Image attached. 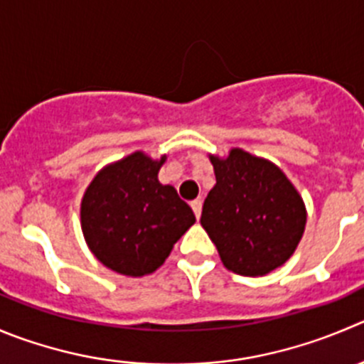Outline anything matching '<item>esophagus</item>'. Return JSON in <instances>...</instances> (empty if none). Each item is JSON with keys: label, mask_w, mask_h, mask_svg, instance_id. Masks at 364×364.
<instances>
[{"label": "esophagus", "mask_w": 364, "mask_h": 364, "mask_svg": "<svg viewBox=\"0 0 364 364\" xmlns=\"http://www.w3.org/2000/svg\"><path fill=\"white\" fill-rule=\"evenodd\" d=\"M191 209L193 213H195L196 220H198V218L202 216V200H195V202L191 203Z\"/></svg>", "instance_id": "esophagus-1"}]
</instances>
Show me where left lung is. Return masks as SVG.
I'll return each mask as SVG.
<instances>
[{
  "mask_svg": "<svg viewBox=\"0 0 364 364\" xmlns=\"http://www.w3.org/2000/svg\"><path fill=\"white\" fill-rule=\"evenodd\" d=\"M216 184L207 195L202 227L225 268L262 277L295 254L306 230L307 209L299 189L268 159L241 148L227 157L209 155Z\"/></svg>",
  "mask_w": 364,
  "mask_h": 364,
  "instance_id": "left-lung-1",
  "label": "left lung"
}]
</instances>
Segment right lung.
Listing matches in <instances>:
<instances>
[{"mask_svg":"<svg viewBox=\"0 0 364 364\" xmlns=\"http://www.w3.org/2000/svg\"><path fill=\"white\" fill-rule=\"evenodd\" d=\"M166 159L134 151L103 166L82 196L85 243L103 266L119 275L144 277L161 268L196 221L176 189L159 182Z\"/></svg>","mask_w":364,"mask_h":364,"instance_id":"obj_1","label":"right lung"}]
</instances>
